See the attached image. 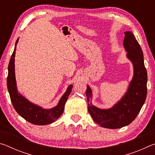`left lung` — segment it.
Wrapping results in <instances>:
<instances>
[{
  "instance_id": "8db88e82",
  "label": "left lung",
  "mask_w": 155,
  "mask_h": 155,
  "mask_svg": "<svg viewBox=\"0 0 155 155\" xmlns=\"http://www.w3.org/2000/svg\"><path fill=\"white\" fill-rule=\"evenodd\" d=\"M124 45L127 58L134 68L133 79L124 96L110 109H101L93 105L90 86L86 90L88 111L94 121L107 128H120L130 124L137 117L147 95V71L144 65L143 52L135 35L130 31L124 32Z\"/></svg>"
}]
</instances>
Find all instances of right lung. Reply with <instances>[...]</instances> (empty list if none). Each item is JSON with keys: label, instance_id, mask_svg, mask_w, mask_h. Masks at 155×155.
Listing matches in <instances>:
<instances>
[{"label": "right lung", "instance_id": "1", "mask_svg": "<svg viewBox=\"0 0 155 155\" xmlns=\"http://www.w3.org/2000/svg\"><path fill=\"white\" fill-rule=\"evenodd\" d=\"M18 40L19 39H18L15 42L14 51L9 63L8 77L7 79V89L12 104L18 114L28 122L35 125L51 124L58 119L64 112L65 104L66 103L68 96L72 91V85H70L68 87L66 91L59 100L57 105L52 109H43L42 107L31 103L22 95H21L18 91L15 77L14 57Z\"/></svg>", "mask_w": 155, "mask_h": 155}]
</instances>
